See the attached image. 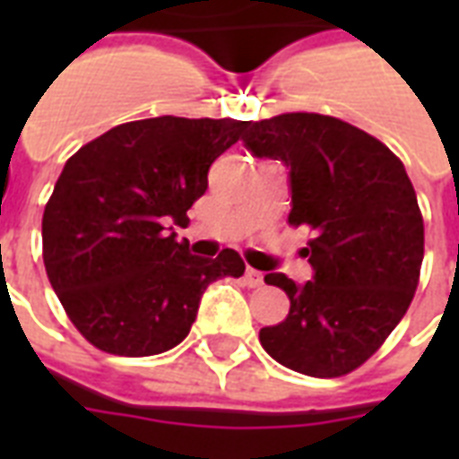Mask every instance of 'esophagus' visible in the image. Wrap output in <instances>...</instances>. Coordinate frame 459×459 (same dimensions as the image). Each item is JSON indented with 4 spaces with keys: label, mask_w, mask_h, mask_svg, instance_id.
I'll list each match as a JSON object with an SVG mask.
<instances>
[{
    "label": "esophagus",
    "mask_w": 459,
    "mask_h": 459,
    "mask_svg": "<svg viewBox=\"0 0 459 459\" xmlns=\"http://www.w3.org/2000/svg\"><path fill=\"white\" fill-rule=\"evenodd\" d=\"M243 280H246L248 288H260V285H263V273L248 268L246 270V275H243Z\"/></svg>",
    "instance_id": "obj_1"
}]
</instances>
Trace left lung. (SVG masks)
Returning a JSON list of instances; mask_svg holds the SVG:
<instances>
[{
    "mask_svg": "<svg viewBox=\"0 0 459 459\" xmlns=\"http://www.w3.org/2000/svg\"><path fill=\"white\" fill-rule=\"evenodd\" d=\"M243 144L288 167V221L315 233L305 248L312 280L265 275L288 292L290 312L260 329V344L299 374H349L403 319L420 278L423 216L403 161L368 132L317 113L248 122Z\"/></svg>",
    "mask_w": 459,
    "mask_h": 459,
    "instance_id": "8db88e82",
    "label": "left lung"
}]
</instances>
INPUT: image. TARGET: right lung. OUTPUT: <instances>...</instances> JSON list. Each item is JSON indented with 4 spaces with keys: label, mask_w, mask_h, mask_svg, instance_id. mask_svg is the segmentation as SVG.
I'll return each instance as SVG.
<instances>
[{
    "label": "right lung",
    "mask_w": 459,
    "mask_h": 459,
    "mask_svg": "<svg viewBox=\"0 0 459 459\" xmlns=\"http://www.w3.org/2000/svg\"><path fill=\"white\" fill-rule=\"evenodd\" d=\"M243 120L161 115L117 125L65 161L41 221L44 265L65 315L108 354L152 356L184 342L204 290L240 278L236 250L191 255L174 226L209 189V167Z\"/></svg>",
    "instance_id": "right-lung-1"
}]
</instances>
